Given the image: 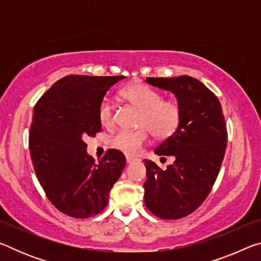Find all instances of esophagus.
<instances>
[{"mask_svg":"<svg viewBox=\"0 0 261 261\" xmlns=\"http://www.w3.org/2000/svg\"><path fill=\"white\" fill-rule=\"evenodd\" d=\"M125 159H126V163H129V165H130V163H132V162H135V161L138 160V159H137V158L131 156V155H126Z\"/></svg>","mask_w":261,"mask_h":261,"instance_id":"esophagus-1","label":"esophagus"}]
</instances>
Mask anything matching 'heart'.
<instances>
[{
    "instance_id": "b5f03b06",
    "label": "heart",
    "mask_w": 261,
    "mask_h": 261,
    "mask_svg": "<svg viewBox=\"0 0 261 261\" xmlns=\"http://www.w3.org/2000/svg\"><path fill=\"white\" fill-rule=\"evenodd\" d=\"M122 99L140 110L136 130H118L110 145L126 154H136L146 143L148 131L156 139H167L177 131L182 121V108L176 100L162 99V94L144 84H132L121 91ZM98 118L103 126L114 123V105L105 98L98 108Z\"/></svg>"
}]
</instances>
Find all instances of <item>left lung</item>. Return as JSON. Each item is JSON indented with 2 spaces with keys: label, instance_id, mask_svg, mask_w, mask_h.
I'll list each match as a JSON object with an SVG mask.
<instances>
[{
  "label": "left lung",
  "instance_id": "8db88e82",
  "mask_svg": "<svg viewBox=\"0 0 261 261\" xmlns=\"http://www.w3.org/2000/svg\"><path fill=\"white\" fill-rule=\"evenodd\" d=\"M146 83L170 91L182 108L177 131L154 149L173 156V165L162 170L144 160L145 205L159 218L177 220L196 211L213 188L227 147L226 121L219 99L196 78L147 77Z\"/></svg>",
  "mask_w": 261,
  "mask_h": 261
}]
</instances>
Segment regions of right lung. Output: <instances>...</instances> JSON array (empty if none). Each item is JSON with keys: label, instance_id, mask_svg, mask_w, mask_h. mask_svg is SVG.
I'll return each instance as SVG.
<instances>
[{"label": "right lung", "instance_id": "right-lung-1", "mask_svg": "<svg viewBox=\"0 0 261 261\" xmlns=\"http://www.w3.org/2000/svg\"><path fill=\"white\" fill-rule=\"evenodd\" d=\"M123 78L70 74L57 81L34 107L29 147L35 174L51 204L72 218H91L103 211L125 167L124 154L114 148L95 163L84 141L101 131L99 105Z\"/></svg>", "mask_w": 261, "mask_h": 261}]
</instances>
